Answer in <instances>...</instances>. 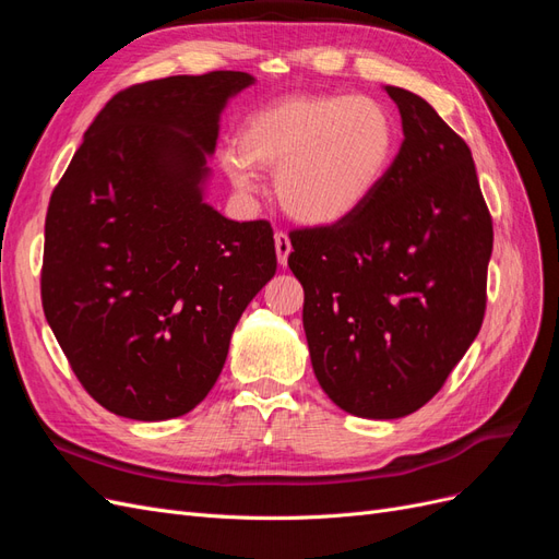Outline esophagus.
<instances>
[{"label":"esophagus","mask_w":559,"mask_h":559,"mask_svg":"<svg viewBox=\"0 0 559 559\" xmlns=\"http://www.w3.org/2000/svg\"><path fill=\"white\" fill-rule=\"evenodd\" d=\"M275 251H277V263L284 267L286 261H289V253H292V240H289V235L282 230L275 233Z\"/></svg>","instance_id":"34e87169"}]
</instances>
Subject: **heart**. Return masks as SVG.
<instances>
[{"mask_svg":"<svg viewBox=\"0 0 559 559\" xmlns=\"http://www.w3.org/2000/svg\"><path fill=\"white\" fill-rule=\"evenodd\" d=\"M399 154V126L364 95H289L247 116L224 170L240 191L275 170L284 212L308 226H335L380 191Z\"/></svg>","mask_w":559,"mask_h":559,"instance_id":"obj_1","label":"heart"}]
</instances>
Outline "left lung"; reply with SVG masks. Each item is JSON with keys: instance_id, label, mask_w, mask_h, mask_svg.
Instances as JSON below:
<instances>
[{"instance_id": "obj_1", "label": "left lung", "mask_w": 559, "mask_h": 559, "mask_svg": "<svg viewBox=\"0 0 559 559\" xmlns=\"http://www.w3.org/2000/svg\"><path fill=\"white\" fill-rule=\"evenodd\" d=\"M403 144L380 191L347 222L292 233L302 329L326 396L349 415L421 408L476 341L492 218L471 148L419 95L384 86Z\"/></svg>"}]
</instances>
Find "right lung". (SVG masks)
Masks as SVG:
<instances>
[{"instance_id":"add662e5","label":"right lung","mask_w":559,"mask_h":559,"mask_svg":"<svg viewBox=\"0 0 559 559\" xmlns=\"http://www.w3.org/2000/svg\"><path fill=\"white\" fill-rule=\"evenodd\" d=\"M253 81L210 72L121 91L50 195L44 314L79 382L114 415L193 411L275 275L270 224L230 222L205 200L218 118Z\"/></svg>"}]
</instances>
